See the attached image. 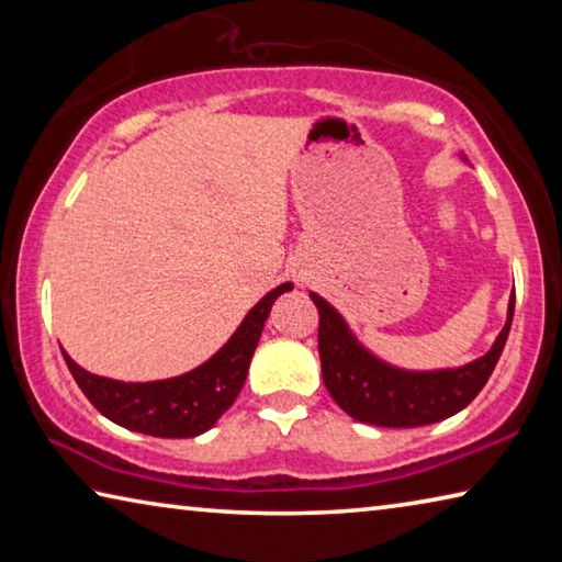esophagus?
I'll return each instance as SVG.
<instances>
[{"label":"esophagus","mask_w":562,"mask_h":562,"mask_svg":"<svg viewBox=\"0 0 562 562\" xmlns=\"http://www.w3.org/2000/svg\"><path fill=\"white\" fill-rule=\"evenodd\" d=\"M297 282H304V278H302V274H297Z\"/></svg>","instance_id":"obj_1"}]
</instances>
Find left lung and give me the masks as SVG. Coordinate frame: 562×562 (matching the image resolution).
I'll list each match as a JSON object with an SVG mask.
<instances>
[{"mask_svg": "<svg viewBox=\"0 0 562 562\" xmlns=\"http://www.w3.org/2000/svg\"><path fill=\"white\" fill-rule=\"evenodd\" d=\"M310 297L319 310V359L327 392L351 418L384 429L436 424L469 406L498 364L516 310L513 292L506 325L483 357L463 367L418 372L376 357L325 297L317 292H310Z\"/></svg>", "mask_w": 562, "mask_h": 562, "instance_id": "left-lung-1", "label": "left lung"}]
</instances>
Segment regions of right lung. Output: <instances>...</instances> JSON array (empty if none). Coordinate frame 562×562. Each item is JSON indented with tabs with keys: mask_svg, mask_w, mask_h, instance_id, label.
<instances>
[{
	"mask_svg": "<svg viewBox=\"0 0 562 562\" xmlns=\"http://www.w3.org/2000/svg\"><path fill=\"white\" fill-rule=\"evenodd\" d=\"M290 290L292 282L270 290L211 359L180 376L158 382H119L87 372L61 349L66 367L89 402L113 424L158 439H193L213 429L217 418L233 406L272 304Z\"/></svg>",
	"mask_w": 562,
	"mask_h": 562,
	"instance_id": "add662e5",
	"label": "right lung"
}]
</instances>
